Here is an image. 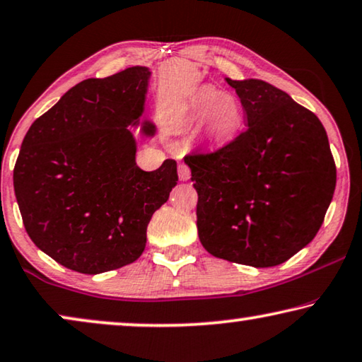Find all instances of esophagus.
<instances>
[{"mask_svg":"<svg viewBox=\"0 0 362 362\" xmlns=\"http://www.w3.org/2000/svg\"><path fill=\"white\" fill-rule=\"evenodd\" d=\"M179 177H180V180L190 179V167H188L187 164H179Z\"/></svg>","mask_w":362,"mask_h":362,"instance_id":"1","label":"esophagus"}]
</instances>
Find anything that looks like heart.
<instances>
[{
  "mask_svg": "<svg viewBox=\"0 0 362 362\" xmlns=\"http://www.w3.org/2000/svg\"><path fill=\"white\" fill-rule=\"evenodd\" d=\"M185 118L193 124L203 123L208 142L226 146L244 126V108L236 96L223 93L215 86H202L187 101Z\"/></svg>",
  "mask_w": 362,
  "mask_h": 362,
  "instance_id": "obj_1",
  "label": "heart"
}]
</instances>
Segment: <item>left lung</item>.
I'll return each instance as SVG.
<instances>
[{
  "label": "left lung",
  "instance_id": "obj_1",
  "mask_svg": "<svg viewBox=\"0 0 362 362\" xmlns=\"http://www.w3.org/2000/svg\"><path fill=\"white\" fill-rule=\"evenodd\" d=\"M247 129L220 149L188 154L197 228L211 256L252 267L288 261L315 238L336 165L317 115L262 80L226 78Z\"/></svg>",
  "mask_w": 362,
  "mask_h": 362
}]
</instances>
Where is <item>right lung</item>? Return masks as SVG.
I'll return each mask as SVG.
<instances>
[{"instance_id": "obj_1", "label": "right lung", "mask_w": 362, "mask_h": 362, "mask_svg": "<svg viewBox=\"0 0 362 362\" xmlns=\"http://www.w3.org/2000/svg\"><path fill=\"white\" fill-rule=\"evenodd\" d=\"M146 67L70 88L30 124L13 172L24 228L40 251L80 274L134 262L156 210L177 185V162L136 165L128 126L144 111ZM144 134H154L146 123Z\"/></svg>"}]
</instances>
